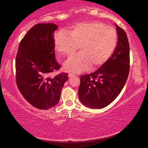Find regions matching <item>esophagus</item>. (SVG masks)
<instances>
[{"label":"esophagus","instance_id":"34e87169","mask_svg":"<svg viewBox=\"0 0 148 148\" xmlns=\"http://www.w3.org/2000/svg\"><path fill=\"white\" fill-rule=\"evenodd\" d=\"M74 76H75V74L74 73H69V77H71Z\"/></svg>","mask_w":148,"mask_h":148}]
</instances>
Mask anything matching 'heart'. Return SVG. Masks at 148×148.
I'll return each instance as SVG.
<instances>
[{
	"mask_svg": "<svg viewBox=\"0 0 148 148\" xmlns=\"http://www.w3.org/2000/svg\"><path fill=\"white\" fill-rule=\"evenodd\" d=\"M117 33L113 27L97 21L81 23L70 31H59L55 37V47L59 53L72 56L79 47L80 52L64 63L68 71L81 72L88 68L101 66L114 53Z\"/></svg>",
	"mask_w": 148,
	"mask_h": 148,
	"instance_id": "heart-1",
	"label": "heart"
}]
</instances>
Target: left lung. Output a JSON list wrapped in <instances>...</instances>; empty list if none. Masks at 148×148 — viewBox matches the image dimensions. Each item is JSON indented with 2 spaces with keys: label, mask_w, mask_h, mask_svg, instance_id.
Masks as SVG:
<instances>
[{
  "label": "left lung",
  "mask_w": 148,
  "mask_h": 148,
  "mask_svg": "<svg viewBox=\"0 0 148 148\" xmlns=\"http://www.w3.org/2000/svg\"><path fill=\"white\" fill-rule=\"evenodd\" d=\"M117 44L110 58L94 72L80 76L79 101L91 108H102L113 102L128 78L130 49L126 32L117 24Z\"/></svg>",
  "instance_id": "1"
}]
</instances>
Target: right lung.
I'll return each mask as SVG.
<instances>
[{"label": "right lung", "mask_w": 148, "mask_h": 148, "mask_svg": "<svg viewBox=\"0 0 148 148\" xmlns=\"http://www.w3.org/2000/svg\"><path fill=\"white\" fill-rule=\"evenodd\" d=\"M53 23L36 24L20 42L16 59V79L19 91L35 108L47 110L58 104L68 74L52 72L61 66L55 54Z\"/></svg>", "instance_id": "add662e5"}]
</instances>
